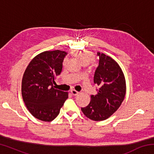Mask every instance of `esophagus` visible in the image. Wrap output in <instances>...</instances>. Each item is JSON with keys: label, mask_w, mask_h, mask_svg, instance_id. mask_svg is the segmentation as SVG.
I'll return each mask as SVG.
<instances>
[{"label": "esophagus", "mask_w": 154, "mask_h": 154, "mask_svg": "<svg viewBox=\"0 0 154 154\" xmlns=\"http://www.w3.org/2000/svg\"><path fill=\"white\" fill-rule=\"evenodd\" d=\"M71 94L73 96H77L78 94H79V92H77V91H76L75 90H71Z\"/></svg>", "instance_id": "1"}]
</instances>
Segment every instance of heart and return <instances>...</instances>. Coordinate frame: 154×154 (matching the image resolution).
Returning a JSON list of instances; mask_svg holds the SVG:
<instances>
[{"label": "heart", "instance_id": "1", "mask_svg": "<svg viewBox=\"0 0 154 154\" xmlns=\"http://www.w3.org/2000/svg\"><path fill=\"white\" fill-rule=\"evenodd\" d=\"M72 55L76 56L79 58L82 63L89 64L93 62L95 59V56L93 52L87 50V49H83V50H73L72 51ZM66 63V60L63 62V64Z\"/></svg>", "mask_w": 154, "mask_h": 154}]
</instances>
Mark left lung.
Here are the masks:
<instances>
[{"label": "left lung", "mask_w": 154, "mask_h": 154, "mask_svg": "<svg viewBox=\"0 0 154 154\" xmlns=\"http://www.w3.org/2000/svg\"><path fill=\"white\" fill-rule=\"evenodd\" d=\"M99 66L94 83L99 87L97 94L91 96L89 105L83 107V113L94 121L109 118L119 109L126 92L124 74L118 62L111 57L98 52Z\"/></svg>", "instance_id": "left-lung-1"}]
</instances>
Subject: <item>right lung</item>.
<instances>
[{
  "mask_svg": "<svg viewBox=\"0 0 154 154\" xmlns=\"http://www.w3.org/2000/svg\"><path fill=\"white\" fill-rule=\"evenodd\" d=\"M66 54L58 49L41 52L30 62L23 75V100L30 113L39 120H54L69 97L67 92L56 90L53 85Z\"/></svg>",
  "mask_w": 154,
  "mask_h": 154,
  "instance_id": "1",
  "label": "right lung"
}]
</instances>
